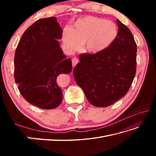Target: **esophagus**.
<instances>
[{"mask_svg": "<svg viewBox=\"0 0 156 156\" xmlns=\"http://www.w3.org/2000/svg\"><path fill=\"white\" fill-rule=\"evenodd\" d=\"M78 62H79V60H78V58L77 57L73 58V59H72V65H73V66L75 67V66H76V64L78 63Z\"/></svg>", "mask_w": 156, "mask_h": 156, "instance_id": "obj_1", "label": "esophagus"}]
</instances>
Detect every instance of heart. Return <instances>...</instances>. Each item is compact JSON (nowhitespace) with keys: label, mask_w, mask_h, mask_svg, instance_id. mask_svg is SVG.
Instances as JSON below:
<instances>
[{"label":"heart","mask_w":156,"mask_h":156,"mask_svg":"<svg viewBox=\"0 0 156 156\" xmlns=\"http://www.w3.org/2000/svg\"><path fill=\"white\" fill-rule=\"evenodd\" d=\"M118 34L119 29L113 21L88 16L78 19L70 29H64L62 40L69 51L82 45L86 53H98L109 48Z\"/></svg>","instance_id":"obj_1"}]
</instances>
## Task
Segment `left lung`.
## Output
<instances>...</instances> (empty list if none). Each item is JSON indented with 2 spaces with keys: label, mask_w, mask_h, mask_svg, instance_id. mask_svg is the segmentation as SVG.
Masks as SVG:
<instances>
[{
  "label": "left lung",
  "mask_w": 156,
  "mask_h": 156,
  "mask_svg": "<svg viewBox=\"0 0 156 156\" xmlns=\"http://www.w3.org/2000/svg\"><path fill=\"white\" fill-rule=\"evenodd\" d=\"M119 34L109 48L95 54H81L73 75L88 101L105 107L129 90L136 73V44L131 30L116 20Z\"/></svg>",
  "instance_id": "1"
}]
</instances>
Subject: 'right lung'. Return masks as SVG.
Segmentation results:
<instances>
[{"mask_svg":"<svg viewBox=\"0 0 156 156\" xmlns=\"http://www.w3.org/2000/svg\"><path fill=\"white\" fill-rule=\"evenodd\" d=\"M62 29L51 17L36 21L23 33L14 56V78L22 96L44 109L57 107L62 92L57 77L69 73L72 61L66 58L57 40Z\"/></svg>","mask_w":156,"mask_h":156,"instance_id":"right-lung-1","label":"right lung"}]
</instances>
